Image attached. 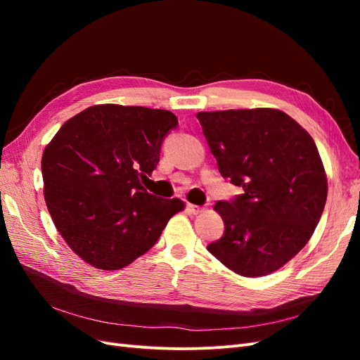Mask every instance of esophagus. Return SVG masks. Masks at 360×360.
Masks as SVG:
<instances>
[{
    "instance_id": "34e87169",
    "label": "esophagus",
    "mask_w": 360,
    "mask_h": 360,
    "mask_svg": "<svg viewBox=\"0 0 360 360\" xmlns=\"http://www.w3.org/2000/svg\"><path fill=\"white\" fill-rule=\"evenodd\" d=\"M186 209H188V212L192 213V214H198V213L202 212L201 207H200V205H195V204H188Z\"/></svg>"
}]
</instances>
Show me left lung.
<instances>
[{"instance_id": "obj_1", "label": "left lung", "mask_w": 360, "mask_h": 360, "mask_svg": "<svg viewBox=\"0 0 360 360\" xmlns=\"http://www.w3.org/2000/svg\"><path fill=\"white\" fill-rule=\"evenodd\" d=\"M217 168L243 193L217 201L224 236L207 250L236 274L278 270L308 243L328 198V179L311 135L279 110L198 112Z\"/></svg>"}]
</instances>
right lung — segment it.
Returning a JSON list of instances; mask_svg holds the SVG:
<instances>
[{"label":"right lung","mask_w":360,"mask_h":360,"mask_svg":"<svg viewBox=\"0 0 360 360\" xmlns=\"http://www.w3.org/2000/svg\"><path fill=\"white\" fill-rule=\"evenodd\" d=\"M177 117L144 106L94 105L64 123L43 151L45 201L85 263L118 270L144 255L184 209L143 186Z\"/></svg>","instance_id":"1"}]
</instances>
